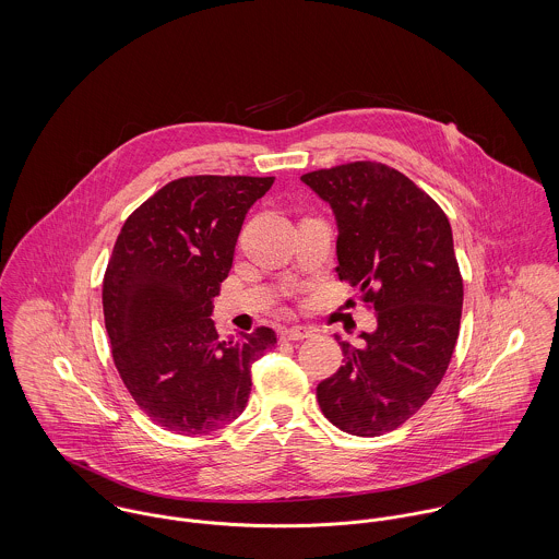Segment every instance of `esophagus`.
<instances>
[{
  "label": "esophagus",
  "mask_w": 559,
  "mask_h": 559,
  "mask_svg": "<svg viewBox=\"0 0 559 559\" xmlns=\"http://www.w3.org/2000/svg\"><path fill=\"white\" fill-rule=\"evenodd\" d=\"M314 331L308 329V326H290L286 331H282V337L288 340V342H299V340H306V337H312Z\"/></svg>",
  "instance_id": "obj_1"
}]
</instances>
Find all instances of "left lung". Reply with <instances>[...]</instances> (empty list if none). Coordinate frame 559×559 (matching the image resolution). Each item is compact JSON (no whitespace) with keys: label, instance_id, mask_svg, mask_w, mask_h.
<instances>
[{"label":"left lung","instance_id":"left-lung-1","mask_svg":"<svg viewBox=\"0 0 559 559\" xmlns=\"http://www.w3.org/2000/svg\"><path fill=\"white\" fill-rule=\"evenodd\" d=\"M301 180L333 209L337 277L377 312L361 346L340 342L344 366L319 383L317 399L340 430L377 437L415 415L450 366L463 314L452 228L426 191L377 160Z\"/></svg>","mask_w":559,"mask_h":559}]
</instances>
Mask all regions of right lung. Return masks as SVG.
Returning <instances> with one entry per match:
<instances>
[{
  "label": "right lung",
  "instance_id": "right-lung-1",
  "mask_svg": "<svg viewBox=\"0 0 559 559\" xmlns=\"http://www.w3.org/2000/svg\"><path fill=\"white\" fill-rule=\"evenodd\" d=\"M273 176H185L124 222L105 277L103 314L114 364L138 406L176 435L235 421L251 364L277 344L258 326L222 340L213 299L228 277L240 226Z\"/></svg>",
  "mask_w": 559,
  "mask_h": 559
}]
</instances>
